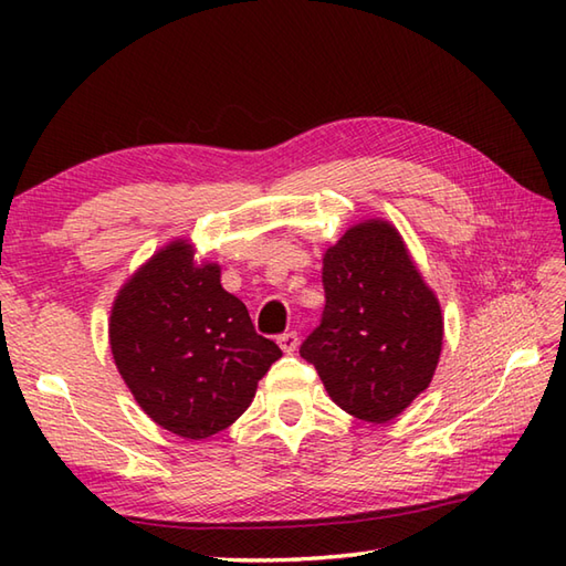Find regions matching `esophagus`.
Returning a JSON list of instances; mask_svg holds the SVG:
<instances>
[{"label": "esophagus", "mask_w": 566, "mask_h": 566, "mask_svg": "<svg viewBox=\"0 0 566 566\" xmlns=\"http://www.w3.org/2000/svg\"><path fill=\"white\" fill-rule=\"evenodd\" d=\"M276 343H280V347H282V350L284 353H294L296 350V347H298V335L294 333V331H290V333H282L280 335V338H276Z\"/></svg>", "instance_id": "obj_1"}]
</instances>
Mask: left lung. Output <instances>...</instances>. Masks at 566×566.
<instances>
[{"label": "left lung", "instance_id": "left-lung-1", "mask_svg": "<svg viewBox=\"0 0 566 566\" xmlns=\"http://www.w3.org/2000/svg\"><path fill=\"white\" fill-rule=\"evenodd\" d=\"M326 308L298 347L343 411L387 423L428 389L442 350V311L381 219L353 226L323 255Z\"/></svg>", "mask_w": 566, "mask_h": 566}]
</instances>
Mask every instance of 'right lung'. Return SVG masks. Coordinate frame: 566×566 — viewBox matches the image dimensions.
I'll use <instances>...</instances> for the list:
<instances>
[{
    "mask_svg": "<svg viewBox=\"0 0 566 566\" xmlns=\"http://www.w3.org/2000/svg\"><path fill=\"white\" fill-rule=\"evenodd\" d=\"M118 375L160 428L203 440L243 416L282 350L221 286L216 262H195L187 240L155 252L112 306Z\"/></svg>",
    "mask_w": 566,
    "mask_h": 566,
    "instance_id": "add662e5",
    "label": "right lung"
}]
</instances>
